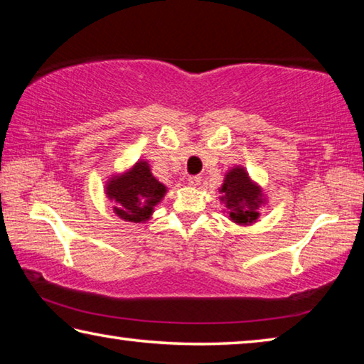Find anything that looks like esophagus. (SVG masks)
Instances as JSON below:
<instances>
[{"label":"esophagus","instance_id":"esophagus-1","mask_svg":"<svg viewBox=\"0 0 364 364\" xmlns=\"http://www.w3.org/2000/svg\"><path fill=\"white\" fill-rule=\"evenodd\" d=\"M200 181H202V178L199 175H193V176L188 178V183L191 184V186H194V188L199 186Z\"/></svg>","mask_w":364,"mask_h":364}]
</instances>
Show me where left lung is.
I'll use <instances>...</instances> for the list:
<instances>
[{
	"mask_svg": "<svg viewBox=\"0 0 364 364\" xmlns=\"http://www.w3.org/2000/svg\"><path fill=\"white\" fill-rule=\"evenodd\" d=\"M220 193V199L223 200L234 223L250 225L258 218V210L263 204L262 189L250 181L247 171L242 167L228 171Z\"/></svg>",
	"mask_w": 364,
	"mask_h": 364,
	"instance_id": "obj_1",
	"label": "left lung"
}]
</instances>
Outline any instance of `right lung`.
Masks as SVG:
<instances>
[{
  "instance_id": "right-lung-1",
  "label": "right lung",
  "mask_w": 364,
  "mask_h": 364,
  "mask_svg": "<svg viewBox=\"0 0 364 364\" xmlns=\"http://www.w3.org/2000/svg\"><path fill=\"white\" fill-rule=\"evenodd\" d=\"M167 188L152 176L147 162L141 160L122 176L110 178L106 194L114 200V212L117 217L133 223H141L151 217Z\"/></svg>"
}]
</instances>
